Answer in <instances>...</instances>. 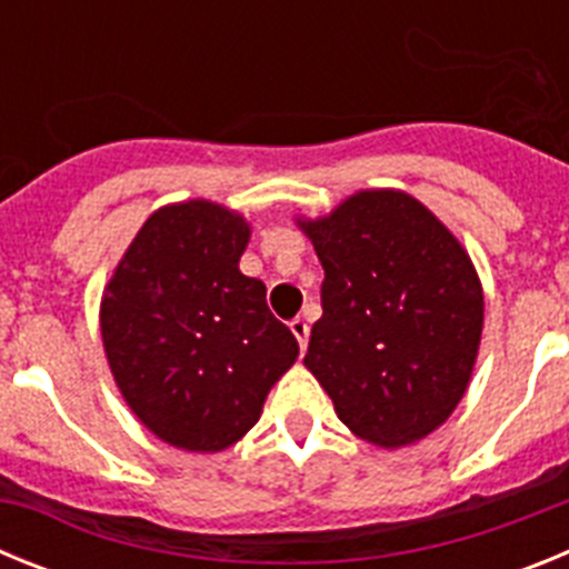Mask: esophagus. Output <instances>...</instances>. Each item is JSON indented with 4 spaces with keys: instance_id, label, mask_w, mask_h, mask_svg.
Instances as JSON below:
<instances>
[{
    "instance_id": "34e87169",
    "label": "esophagus",
    "mask_w": 569,
    "mask_h": 569,
    "mask_svg": "<svg viewBox=\"0 0 569 569\" xmlns=\"http://www.w3.org/2000/svg\"><path fill=\"white\" fill-rule=\"evenodd\" d=\"M290 330H293L296 341H299V350H301V353H305V347H308V336H310L308 321H305V319H293V321H290Z\"/></svg>"
}]
</instances>
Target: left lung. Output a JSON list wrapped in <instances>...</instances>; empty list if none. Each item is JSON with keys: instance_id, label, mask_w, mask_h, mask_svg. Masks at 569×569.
<instances>
[{"instance_id": "obj_1", "label": "left lung", "mask_w": 569, "mask_h": 569, "mask_svg": "<svg viewBox=\"0 0 569 569\" xmlns=\"http://www.w3.org/2000/svg\"><path fill=\"white\" fill-rule=\"evenodd\" d=\"M296 224L325 268L321 319L305 367L350 433L416 445L450 419L485 328L472 259L439 216L405 190H359Z\"/></svg>"}]
</instances>
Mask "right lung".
I'll return each mask as SVG.
<instances>
[{"label":"right lung","mask_w":569,"mask_h":569,"mask_svg":"<svg viewBox=\"0 0 569 569\" xmlns=\"http://www.w3.org/2000/svg\"><path fill=\"white\" fill-rule=\"evenodd\" d=\"M248 219L208 199L153 210L104 284L99 328L130 413L164 445L219 453L259 421L299 341L239 270Z\"/></svg>","instance_id":"add662e5"}]
</instances>
